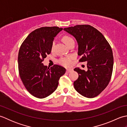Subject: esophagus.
Returning a JSON list of instances; mask_svg holds the SVG:
<instances>
[{"instance_id": "34e87169", "label": "esophagus", "mask_w": 127, "mask_h": 127, "mask_svg": "<svg viewBox=\"0 0 127 127\" xmlns=\"http://www.w3.org/2000/svg\"><path fill=\"white\" fill-rule=\"evenodd\" d=\"M72 71V69H70V68H69V69H66V72H70Z\"/></svg>"}]
</instances>
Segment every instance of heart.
<instances>
[{
  "label": "heart",
  "instance_id": "obj_1",
  "mask_svg": "<svg viewBox=\"0 0 127 127\" xmlns=\"http://www.w3.org/2000/svg\"><path fill=\"white\" fill-rule=\"evenodd\" d=\"M62 40H63V42L65 43V44L67 46H68L70 44L72 41H74L73 39H72V37L67 35H64L63 37V38H62ZM54 45H55V41H53L52 42V46H51V50L52 51L53 49ZM73 58H74L73 56H72L62 57L58 60V63L64 66H69L72 65Z\"/></svg>",
  "mask_w": 127,
  "mask_h": 127
}]
</instances>
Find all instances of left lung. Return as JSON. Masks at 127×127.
<instances>
[{"mask_svg":"<svg viewBox=\"0 0 127 127\" xmlns=\"http://www.w3.org/2000/svg\"><path fill=\"white\" fill-rule=\"evenodd\" d=\"M73 35L78 44L80 62H87L88 70L75 68L79 74L74 82L78 93L89 98L100 94L111 80L114 57L109 43L100 32L90 25H76L64 28Z\"/></svg>","mask_w":127,"mask_h":127,"instance_id":"8db88e82","label":"left lung"}]
</instances>
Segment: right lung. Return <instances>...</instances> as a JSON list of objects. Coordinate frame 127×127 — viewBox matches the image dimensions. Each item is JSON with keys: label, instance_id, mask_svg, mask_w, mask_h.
Returning <instances> with one entry per match:
<instances>
[{"label": "right lung", "instance_id": "obj_1", "mask_svg": "<svg viewBox=\"0 0 127 127\" xmlns=\"http://www.w3.org/2000/svg\"><path fill=\"white\" fill-rule=\"evenodd\" d=\"M63 30L45 27L34 30L21 45L18 56L19 75L26 90L37 98H44L55 92L66 69L54 65L50 68L42 63L51 52L54 37Z\"/></svg>", "mask_w": 127, "mask_h": 127}]
</instances>
